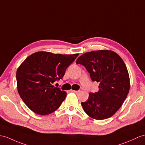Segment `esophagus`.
<instances>
[{
  "label": "esophagus",
  "mask_w": 145,
  "mask_h": 145,
  "mask_svg": "<svg viewBox=\"0 0 145 145\" xmlns=\"http://www.w3.org/2000/svg\"><path fill=\"white\" fill-rule=\"evenodd\" d=\"M71 91H72V92L75 93H78L79 91H80V90H71Z\"/></svg>",
  "instance_id": "esophagus-1"
}]
</instances>
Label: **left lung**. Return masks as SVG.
I'll return each instance as SVG.
<instances>
[{
  "label": "left lung",
  "mask_w": 145,
  "mask_h": 145,
  "mask_svg": "<svg viewBox=\"0 0 145 145\" xmlns=\"http://www.w3.org/2000/svg\"><path fill=\"white\" fill-rule=\"evenodd\" d=\"M84 66L93 82H99V91L89 93L88 100L81 102L84 111L97 120L111 117L121 108L130 89L127 69L116 53L107 50L87 52L77 58Z\"/></svg>",
  "instance_id": "8db88e82"
}]
</instances>
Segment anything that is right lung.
I'll return each instance as SVG.
<instances>
[{
    "mask_svg": "<svg viewBox=\"0 0 145 145\" xmlns=\"http://www.w3.org/2000/svg\"><path fill=\"white\" fill-rule=\"evenodd\" d=\"M78 55L38 52L22 63L16 71L17 89L31 111L44 116L60 106L66 93L52 84L63 78L66 69Z\"/></svg>",
    "mask_w": 145,
    "mask_h": 145,
    "instance_id": "add662e5",
    "label": "right lung"
}]
</instances>
